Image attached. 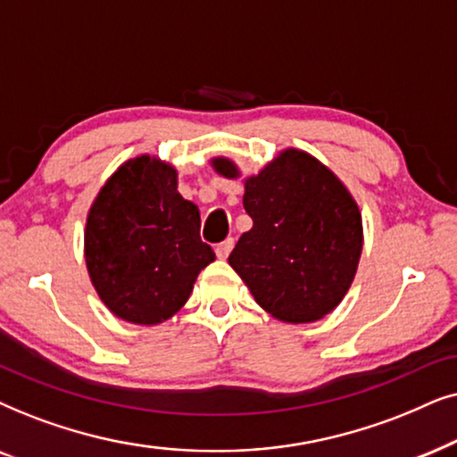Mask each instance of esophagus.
<instances>
[{"label": "esophagus", "mask_w": 457, "mask_h": 457, "mask_svg": "<svg viewBox=\"0 0 457 457\" xmlns=\"http://www.w3.org/2000/svg\"><path fill=\"white\" fill-rule=\"evenodd\" d=\"M232 248H234V238L223 240L221 245H217V248H215L217 257H219V259H228V254L232 253Z\"/></svg>", "instance_id": "obj_1"}]
</instances>
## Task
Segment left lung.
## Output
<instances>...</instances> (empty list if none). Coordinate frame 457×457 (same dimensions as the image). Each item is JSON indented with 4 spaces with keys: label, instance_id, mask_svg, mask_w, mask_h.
Wrapping results in <instances>:
<instances>
[{
    "label": "left lung",
    "instance_id": "8db88e82",
    "mask_svg": "<svg viewBox=\"0 0 457 457\" xmlns=\"http://www.w3.org/2000/svg\"><path fill=\"white\" fill-rule=\"evenodd\" d=\"M211 165L223 178H240L229 158L217 156ZM242 204L253 228L228 261L254 301L288 324L334 312L363 248L360 206L343 181L309 152L286 148L245 179Z\"/></svg>",
    "mask_w": 457,
    "mask_h": 457
}]
</instances>
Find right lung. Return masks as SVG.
Instances as JSON below:
<instances>
[{"instance_id":"obj_1","label":"right lung","mask_w":457,"mask_h":457,"mask_svg":"<svg viewBox=\"0 0 457 457\" xmlns=\"http://www.w3.org/2000/svg\"><path fill=\"white\" fill-rule=\"evenodd\" d=\"M215 253L200 240V211L161 158H129L100 187L85 221V263L117 318L156 326L190 299Z\"/></svg>"}]
</instances>
